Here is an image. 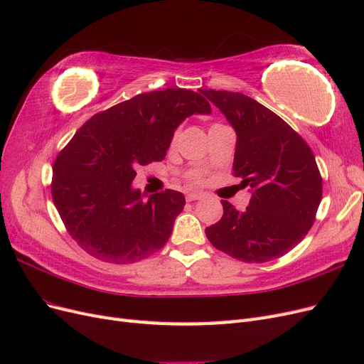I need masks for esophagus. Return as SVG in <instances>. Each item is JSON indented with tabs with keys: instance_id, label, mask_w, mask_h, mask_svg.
<instances>
[{
	"instance_id": "obj_1",
	"label": "esophagus",
	"mask_w": 364,
	"mask_h": 364,
	"mask_svg": "<svg viewBox=\"0 0 364 364\" xmlns=\"http://www.w3.org/2000/svg\"><path fill=\"white\" fill-rule=\"evenodd\" d=\"M203 199V194L202 193H188L186 194V200L193 202V200H200Z\"/></svg>"
}]
</instances>
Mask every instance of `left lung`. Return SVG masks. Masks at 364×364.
<instances>
[{
	"mask_svg": "<svg viewBox=\"0 0 364 364\" xmlns=\"http://www.w3.org/2000/svg\"><path fill=\"white\" fill-rule=\"evenodd\" d=\"M237 134L234 176L250 200L237 211L222 200L223 217L205 229L211 245L235 259L266 262L297 246L314 223L322 178L311 149L282 118L253 98L200 91Z\"/></svg>",
	"mask_w": 364,
	"mask_h": 364,
	"instance_id": "left-lung-1",
	"label": "left lung"
}]
</instances>
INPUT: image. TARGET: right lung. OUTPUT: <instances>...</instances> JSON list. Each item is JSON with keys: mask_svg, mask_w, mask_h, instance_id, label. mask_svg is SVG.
Instances as JSON below:
<instances>
[{"mask_svg": "<svg viewBox=\"0 0 364 364\" xmlns=\"http://www.w3.org/2000/svg\"><path fill=\"white\" fill-rule=\"evenodd\" d=\"M193 114H211L199 92L176 87L139 94L87 119L59 153L53 202L90 255L129 264L167 243L183 194L165 190L144 200L132 182L139 165L165 158L176 129Z\"/></svg>", "mask_w": 364, "mask_h": 364, "instance_id": "1", "label": "right lung"}]
</instances>
